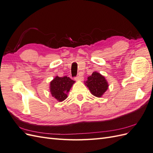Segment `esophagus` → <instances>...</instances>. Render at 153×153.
I'll return each mask as SVG.
<instances>
[{
    "mask_svg": "<svg viewBox=\"0 0 153 153\" xmlns=\"http://www.w3.org/2000/svg\"><path fill=\"white\" fill-rule=\"evenodd\" d=\"M75 79L76 81H82L83 80V79H84V77H83V76L81 75V74H79V75L75 78Z\"/></svg>",
    "mask_w": 153,
    "mask_h": 153,
    "instance_id": "34e87169",
    "label": "esophagus"
}]
</instances>
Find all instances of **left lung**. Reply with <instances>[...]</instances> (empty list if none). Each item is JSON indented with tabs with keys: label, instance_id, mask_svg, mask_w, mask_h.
I'll use <instances>...</instances> for the list:
<instances>
[{
	"label": "left lung",
	"instance_id": "8db88e82",
	"mask_svg": "<svg viewBox=\"0 0 153 153\" xmlns=\"http://www.w3.org/2000/svg\"><path fill=\"white\" fill-rule=\"evenodd\" d=\"M85 84L89 88L92 95L100 98L108 89V84L105 78L100 73L94 71L87 78Z\"/></svg>",
	"mask_w": 153,
	"mask_h": 153
}]
</instances>
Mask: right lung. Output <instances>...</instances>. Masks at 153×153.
<instances>
[{"label":"right lung","instance_id":"add662e5","mask_svg":"<svg viewBox=\"0 0 153 153\" xmlns=\"http://www.w3.org/2000/svg\"><path fill=\"white\" fill-rule=\"evenodd\" d=\"M75 81L68 76H55L50 82V89L52 96L59 101H62L68 97L67 93L70 90Z\"/></svg>","mask_w":153,"mask_h":153}]
</instances>
